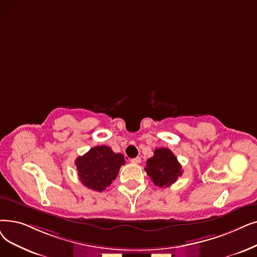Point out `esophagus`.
Instances as JSON below:
<instances>
[{
    "mask_svg": "<svg viewBox=\"0 0 257 257\" xmlns=\"http://www.w3.org/2000/svg\"><path fill=\"white\" fill-rule=\"evenodd\" d=\"M141 158H139V156H138V158H135V159H131V163H133V164H140L141 163Z\"/></svg>",
    "mask_w": 257,
    "mask_h": 257,
    "instance_id": "obj_1",
    "label": "esophagus"
}]
</instances>
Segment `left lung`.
<instances>
[{"label": "left lung", "instance_id": "left-lung-1", "mask_svg": "<svg viewBox=\"0 0 257 257\" xmlns=\"http://www.w3.org/2000/svg\"><path fill=\"white\" fill-rule=\"evenodd\" d=\"M145 170L153 184L161 188L171 186L183 174L182 165L168 148L155 149L154 155L147 160Z\"/></svg>", "mask_w": 257, "mask_h": 257}]
</instances>
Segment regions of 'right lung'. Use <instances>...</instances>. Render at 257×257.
Segmentation results:
<instances>
[{
	"label": "right lung",
	"instance_id": "obj_1",
	"mask_svg": "<svg viewBox=\"0 0 257 257\" xmlns=\"http://www.w3.org/2000/svg\"><path fill=\"white\" fill-rule=\"evenodd\" d=\"M124 159V155L107 146L93 147L75 160L80 181L91 190L102 192L116 178L119 168L125 165Z\"/></svg>",
	"mask_w": 257,
	"mask_h": 257
}]
</instances>
